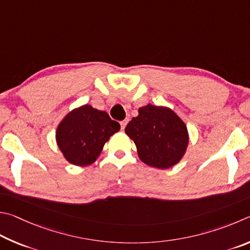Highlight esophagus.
<instances>
[{
	"instance_id": "obj_1",
	"label": "esophagus",
	"mask_w": 250,
	"mask_h": 250,
	"mask_svg": "<svg viewBox=\"0 0 250 250\" xmlns=\"http://www.w3.org/2000/svg\"><path fill=\"white\" fill-rule=\"evenodd\" d=\"M128 118H125L124 121H122L121 122V127H122V130H124L125 129V127H126V125H127V123H128Z\"/></svg>"
}]
</instances>
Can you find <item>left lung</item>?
I'll use <instances>...</instances> for the list:
<instances>
[{
	"mask_svg": "<svg viewBox=\"0 0 250 250\" xmlns=\"http://www.w3.org/2000/svg\"><path fill=\"white\" fill-rule=\"evenodd\" d=\"M138 156L150 167L168 169L185 155L189 135L185 123L168 107L148 104L138 109L125 128Z\"/></svg>",
	"mask_w": 250,
	"mask_h": 250,
	"instance_id": "obj_1",
	"label": "left lung"
}]
</instances>
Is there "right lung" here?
<instances>
[{
	"mask_svg": "<svg viewBox=\"0 0 250 250\" xmlns=\"http://www.w3.org/2000/svg\"><path fill=\"white\" fill-rule=\"evenodd\" d=\"M120 128L121 125L106 112L86 104L73 109L60 123L57 144L70 164L87 166L94 163L104 144Z\"/></svg>",
	"mask_w": 250,
	"mask_h": 250,
	"instance_id": "right-lung-1",
	"label": "right lung"
}]
</instances>
